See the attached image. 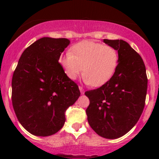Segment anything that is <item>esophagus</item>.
I'll use <instances>...</instances> for the list:
<instances>
[{
    "mask_svg": "<svg viewBox=\"0 0 159 159\" xmlns=\"http://www.w3.org/2000/svg\"><path fill=\"white\" fill-rule=\"evenodd\" d=\"M79 89H80V93L82 94V95H84V88H83L82 87L80 86V87H79Z\"/></svg>",
    "mask_w": 159,
    "mask_h": 159,
    "instance_id": "1",
    "label": "esophagus"
}]
</instances>
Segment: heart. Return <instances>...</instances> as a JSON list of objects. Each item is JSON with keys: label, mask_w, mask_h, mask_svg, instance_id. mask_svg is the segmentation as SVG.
Returning <instances> with one entry per match:
<instances>
[{"label": "heart", "mask_w": 159, "mask_h": 159, "mask_svg": "<svg viewBox=\"0 0 159 159\" xmlns=\"http://www.w3.org/2000/svg\"><path fill=\"white\" fill-rule=\"evenodd\" d=\"M60 63L66 76L71 80L83 71L84 82L92 87H100L110 80L116 72L119 54L113 47L85 40L61 56Z\"/></svg>", "instance_id": "heart-1"}]
</instances>
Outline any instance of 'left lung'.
<instances>
[{
	"mask_svg": "<svg viewBox=\"0 0 159 159\" xmlns=\"http://www.w3.org/2000/svg\"><path fill=\"white\" fill-rule=\"evenodd\" d=\"M103 42L119 54L117 69L102 87L85 92L90 104L86 113L96 134L115 139L127 134L139 121L147 91L146 67L139 53L123 40Z\"/></svg>",
	"mask_w": 159,
	"mask_h": 159,
	"instance_id": "left-lung-1",
	"label": "left lung"
}]
</instances>
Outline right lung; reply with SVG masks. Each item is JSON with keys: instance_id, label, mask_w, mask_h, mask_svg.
I'll return each mask as SVG.
<instances>
[{"instance_id": "1", "label": "right lung", "mask_w": 159, "mask_h": 159, "mask_svg": "<svg viewBox=\"0 0 159 159\" xmlns=\"http://www.w3.org/2000/svg\"><path fill=\"white\" fill-rule=\"evenodd\" d=\"M66 38H40L25 49L12 80L14 111L24 128L36 136L52 135L65 123L66 110L80 95L59 63L69 45Z\"/></svg>"}]
</instances>
